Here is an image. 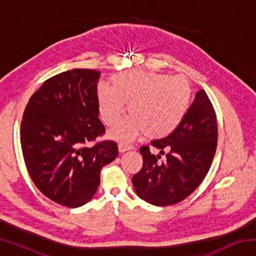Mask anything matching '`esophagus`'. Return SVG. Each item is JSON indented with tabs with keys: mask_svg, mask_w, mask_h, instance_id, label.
<instances>
[{
	"mask_svg": "<svg viewBox=\"0 0 256 256\" xmlns=\"http://www.w3.org/2000/svg\"><path fill=\"white\" fill-rule=\"evenodd\" d=\"M131 149H133V146H131V144H125V142H120V144H118L120 152H125V151L131 150Z\"/></svg>",
	"mask_w": 256,
	"mask_h": 256,
	"instance_id": "1",
	"label": "esophagus"
}]
</instances>
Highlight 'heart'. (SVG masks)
Masks as SVG:
<instances>
[{
  "label": "heart",
  "instance_id": "heart-1",
  "mask_svg": "<svg viewBox=\"0 0 256 256\" xmlns=\"http://www.w3.org/2000/svg\"><path fill=\"white\" fill-rule=\"evenodd\" d=\"M192 97L190 81L182 76L132 70L112 76L110 88H98V110L102 122L118 124L128 104L130 118L112 131L118 140H131L141 133L146 138L170 136L182 123Z\"/></svg>",
  "mask_w": 256,
  "mask_h": 256
}]
</instances>
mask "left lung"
<instances>
[{
	"label": "left lung",
	"mask_w": 256,
	"mask_h": 256,
	"mask_svg": "<svg viewBox=\"0 0 256 256\" xmlns=\"http://www.w3.org/2000/svg\"><path fill=\"white\" fill-rule=\"evenodd\" d=\"M216 141V112L208 94L201 89L178 128L168 136L151 142L162 154L168 151L164 162L158 164L160 156L151 154L150 146L140 148L144 164L132 178L138 196L158 206L185 200L209 172Z\"/></svg>",
	"instance_id": "1"
}]
</instances>
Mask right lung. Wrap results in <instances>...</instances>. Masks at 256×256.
Wrapping results in <instances>:
<instances>
[{"instance_id":"right-lung-1","label":"right lung","mask_w":256,"mask_h":256,"mask_svg":"<svg viewBox=\"0 0 256 256\" xmlns=\"http://www.w3.org/2000/svg\"><path fill=\"white\" fill-rule=\"evenodd\" d=\"M100 72L89 68L47 79L30 97L21 120L26 167L37 188L58 204L78 208L92 200L100 170L118 154L116 142L104 140L98 118Z\"/></svg>"}]
</instances>
